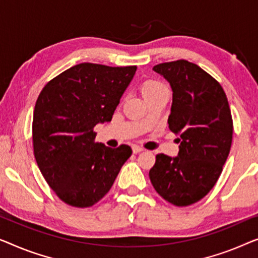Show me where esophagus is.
I'll use <instances>...</instances> for the list:
<instances>
[{
  "label": "esophagus",
  "mask_w": 258,
  "mask_h": 258,
  "mask_svg": "<svg viewBox=\"0 0 258 258\" xmlns=\"http://www.w3.org/2000/svg\"><path fill=\"white\" fill-rule=\"evenodd\" d=\"M132 151H133V154H138V153H140V152H143L144 150L139 146H133Z\"/></svg>",
  "instance_id": "34e87169"
}]
</instances>
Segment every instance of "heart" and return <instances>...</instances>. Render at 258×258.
Segmentation results:
<instances>
[{"label": "heart", "instance_id": "obj_1", "mask_svg": "<svg viewBox=\"0 0 258 258\" xmlns=\"http://www.w3.org/2000/svg\"><path fill=\"white\" fill-rule=\"evenodd\" d=\"M167 88L162 84V83L154 81V79H148V81H145L143 84H141V93L145 99L148 97L154 96V94L160 93L162 91H166Z\"/></svg>", "mask_w": 258, "mask_h": 258}]
</instances>
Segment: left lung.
I'll return each mask as SVG.
<instances>
[{
	"mask_svg": "<svg viewBox=\"0 0 258 258\" xmlns=\"http://www.w3.org/2000/svg\"><path fill=\"white\" fill-rule=\"evenodd\" d=\"M173 90L168 126L179 134V154H158L150 170L154 189L166 201L186 207L212 190L222 173L233 140V118L220 83L190 61L155 65Z\"/></svg>",
	"mask_w": 258,
	"mask_h": 258,
	"instance_id": "obj_1",
	"label": "left lung"
}]
</instances>
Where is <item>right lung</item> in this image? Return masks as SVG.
<instances>
[{
    "label": "right lung",
    "mask_w": 258,
    "mask_h": 258,
    "mask_svg": "<svg viewBox=\"0 0 258 258\" xmlns=\"http://www.w3.org/2000/svg\"><path fill=\"white\" fill-rule=\"evenodd\" d=\"M137 71L81 63L51 79L39 93L32 119L34 154L42 175L61 201L88 208L111 189L131 157L127 145L96 143L93 128L111 121Z\"/></svg>",
    "instance_id": "1"
}]
</instances>
